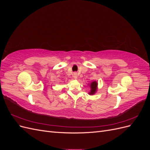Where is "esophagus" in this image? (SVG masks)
Listing matches in <instances>:
<instances>
[{"label":"esophagus","instance_id":"1","mask_svg":"<svg viewBox=\"0 0 150 150\" xmlns=\"http://www.w3.org/2000/svg\"><path fill=\"white\" fill-rule=\"evenodd\" d=\"M73 78H74V79H76L77 78H78V74H77L76 72H74V74H73Z\"/></svg>","mask_w":150,"mask_h":150}]
</instances>
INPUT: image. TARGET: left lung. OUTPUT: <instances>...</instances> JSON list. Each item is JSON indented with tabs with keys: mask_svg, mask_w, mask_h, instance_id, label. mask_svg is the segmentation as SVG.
<instances>
[{
	"mask_svg": "<svg viewBox=\"0 0 150 150\" xmlns=\"http://www.w3.org/2000/svg\"><path fill=\"white\" fill-rule=\"evenodd\" d=\"M90 87H91V91L89 93L90 95H93L96 91H97V86H98V83L96 81H93L90 84Z\"/></svg>",
	"mask_w": 150,
	"mask_h": 150,
	"instance_id": "left-lung-1",
	"label": "left lung"
}]
</instances>
